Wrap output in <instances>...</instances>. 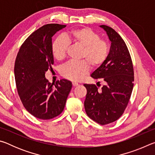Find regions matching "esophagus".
Returning <instances> with one entry per match:
<instances>
[{
    "label": "esophagus",
    "mask_w": 155,
    "mask_h": 155,
    "mask_svg": "<svg viewBox=\"0 0 155 155\" xmlns=\"http://www.w3.org/2000/svg\"><path fill=\"white\" fill-rule=\"evenodd\" d=\"M78 85V84L77 83H75V82H73L72 83V86H73V87H77Z\"/></svg>",
    "instance_id": "34e87169"
}]
</instances>
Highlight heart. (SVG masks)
Instances as JSON below:
<instances>
[{
  "mask_svg": "<svg viewBox=\"0 0 155 155\" xmlns=\"http://www.w3.org/2000/svg\"><path fill=\"white\" fill-rule=\"evenodd\" d=\"M69 43L82 48L79 59L83 61H70L62 67L61 74L72 81H78L91 69L101 67L106 61L109 54V44L101 39L98 33L87 27L72 30L65 35L59 36L52 44V53L57 61L66 57Z\"/></svg>",
  "mask_w": 155,
  "mask_h": 155,
  "instance_id": "1",
  "label": "heart"
}]
</instances>
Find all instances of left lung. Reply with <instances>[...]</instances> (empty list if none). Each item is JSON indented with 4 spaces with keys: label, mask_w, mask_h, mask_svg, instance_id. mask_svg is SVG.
I'll return each instance as SVG.
<instances>
[{
    "label": "left lung",
    "mask_w": 155,
    "mask_h": 155,
    "mask_svg": "<svg viewBox=\"0 0 155 155\" xmlns=\"http://www.w3.org/2000/svg\"><path fill=\"white\" fill-rule=\"evenodd\" d=\"M100 27L107 32L111 47L106 61L91 77L102 78L104 85L99 90L93 84H84L87 89L84 106L91 120L105 125L119 119L127 108L133 88L134 71L129 51L121 36L108 26Z\"/></svg>",
    "instance_id": "1"
}]
</instances>
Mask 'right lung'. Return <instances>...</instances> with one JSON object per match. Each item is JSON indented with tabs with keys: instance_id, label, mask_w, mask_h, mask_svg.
I'll return each instance as SVG.
<instances>
[{
	"instance_id": "obj_1",
	"label": "right lung",
	"mask_w": 155,
	"mask_h": 155,
	"mask_svg": "<svg viewBox=\"0 0 155 155\" xmlns=\"http://www.w3.org/2000/svg\"><path fill=\"white\" fill-rule=\"evenodd\" d=\"M66 25L48 24L31 34L15 59L14 75L18 95L34 117L50 120L64 111L72 83L66 79L51 83L45 78L54 64L52 37Z\"/></svg>"
}]
</instances>
